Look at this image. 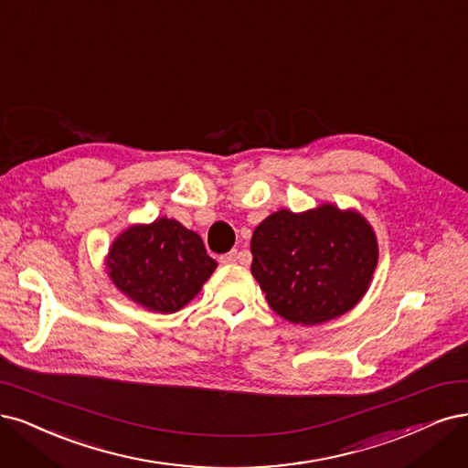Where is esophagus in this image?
Wrapping results in <instances>:
<instances>
[{
	"mask_svg": "<svg viewBox=\"0 0 468 468\" xmlns=\"http://www.w3.org/2000/svg\"><path fill=\"white\" fill-rule=\"evenodd\" d=\"M236 261H238V251H236V250L230 251V253L220 255V263H222V265H234Z\"/></svg>",
	"mask_w": 468,
	"mask_h": 468,
	"instance_id": "34e87169",
	"label": "esophagus"
}]
</instances>
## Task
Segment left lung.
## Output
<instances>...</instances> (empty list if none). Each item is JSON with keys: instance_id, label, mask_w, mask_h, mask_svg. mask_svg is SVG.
I'll use <instances>...</instances> for the list:
<instances>
[{"instance_id": "obj_1", "label": "left lung", "mask_w": 468, "mask_h": 468, "mask_svg": "<svg viewBox=\"0 0 468 468\" xmlns=\"http://www.w3.org/2000/svg\"><path fill=\"white\" fill-rule=\"evenodd\" d=\"M251 275L290 324L317 325L356 305L378 265V239L356 211L325 203L269 215L251 236Z\"/></svg>"}]
</instances>
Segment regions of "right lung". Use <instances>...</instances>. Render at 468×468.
<instances>
[{"label":"right lung","instance_id":"right-lung-1","mask_svg":"<svg viewBox=\"0 0 468 468\" xmlns=\"http://www.w3.org/2000/svg\"><path fill=\"white\" fill-rule=\"evenodd\" d=\"M106 269L127 298L151 312L172 314L199 294L217 261L199 234L160 217L123 230L110 248Z\"/></svg>","mask_w":468,"mask_h":468}]
</instances>
